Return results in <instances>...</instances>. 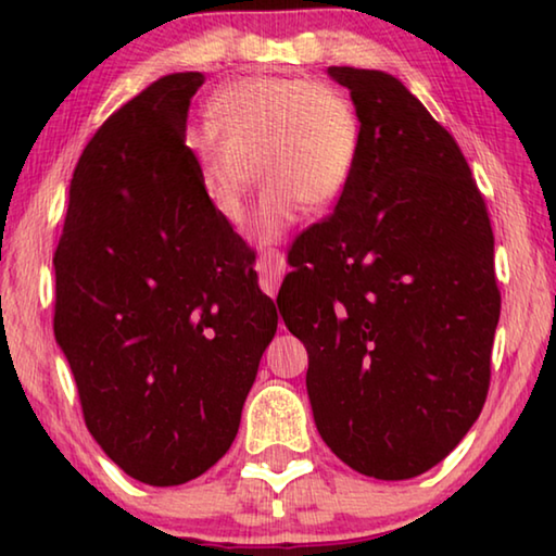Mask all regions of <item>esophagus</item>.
I'll return each mask as SVG.
<instances>
[{
  "label": "esophagus",
  "instance_id": "esophagus-1",
  "mask_svg": "<svg viewBox=\"0 0 556 556\" xmlns=\"http://www.w3.org/2000/svg\"><path fill=\"white\" fill-rule=\"evenodd\" d=\"M260 281H262V289L267 291L269 296L277 294V289L281 285V279L287 275V262L285 255H281L279 250H269L265 255L260 257Z\"/></svg>",
  "mask_w": 556,
  "mask_h": 556
}]
</instances>
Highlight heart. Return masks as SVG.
<instances>
[{
  "label": "heart",
  "mask_w": 556,
  "mask_h": 556,
  "mask_svg": "<svg viewBox=\"0 0 556 556\" xmlns=\"http://www.w3.org/2000/svg\"><path fill=\"white\" fill-rule=\"evenodd\" d=\"M215 125L188 131L201 191L223 220L242 218L244 195L265 178L244 232L271 244L296 223L301 205L321 211L351 181L361 122L341 90L296 78H248L213 102ZM258 168L255 169L254 166Z\"/></svg>",
  "instance_id": "obj_1"
}]
</instances>
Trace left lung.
Masks as SVG:
<instances>
[{
  "mask_svg": "<svg viewBox=\"0 0 556 556\" xmlns=\"http://www.w3.org/2000/svg\"><path fill=\"white\" fill-rule=\"evenodd\" d=\"M326 73L351 90L361 149L331 218L291 248L279 314L306 345L328 448L404 481L444 460L483 409L501 318L493 230L456 139L402 80Z\"/></svg>",
  "mask_w": 556,
  "mask_h": 556,
  "instance_id": "obj_1",
  "label": "left lung"
}]
</instances>
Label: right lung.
Listing matches in <instances>:
<instances>
[{"instance_id": "add662e5", "label": "right lung", "mask_w": 556, "mask_h": 556, "mask_svg": "<svg viewBox=\"0 0 556 556\" xmlns=\"http://www.w3.org/2000/svg\"><path fill=\"white\" fill-rule=\"evenodd\" d=\"M203 80L164 75L108 117L75 166L53 255V333L90 434L159 488L225 456L277 331L275 301L186 149Z\"/></svg>"}]
</instances>
